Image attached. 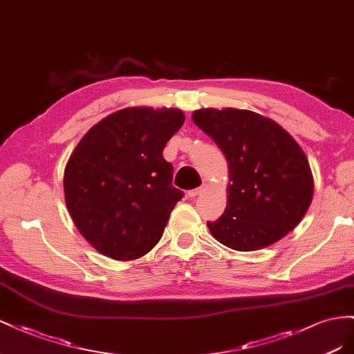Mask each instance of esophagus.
<instances>
[{"mask_svg":"<svg viewBox=\"0 0 354 354\" xmlns=\"http://www.w3.org/2000/svg\"><path fill=\"white\" fill-rule=\"evenodd\" d=\"M206 185H201V187H198V188H196V189H189L188 191V197H197V196H200V194H203L205 191H206Z\"/></svg>","mask_w":354,"mask_h":354,"instance_id":"esophagus-1","label":"esophagus"}]
</instances>
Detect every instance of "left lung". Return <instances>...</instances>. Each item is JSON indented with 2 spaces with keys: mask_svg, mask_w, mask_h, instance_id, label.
I'll return each mask as SVG.
<instances>
[{
  "mask_svg": "<svg viewBox=\"0 0 354 354\" xmlns=\"http://www.w3.org/2000/svg\"><path fill=\"white\" fill-rule=\"evenodd\" d=\"M197 127L228 161L227 207L207 227L219 243L240 252L276 243L304 218L313 200L311 169L286 130L254 111L203 108Z\"/></svg>",
  "mask_w": 354,
  "mask_h": 354,
  "instance_id": "left-lung-1",
  "label": "left lung"
}]
</instances>
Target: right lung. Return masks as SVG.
<instances>
[{
    "label": "right lung",
    "mask_w": 354,
    "mask_h": 354,
    "mask_svg": "<svg viewBox=\"0 0 354 354\" xmlns=\"http://www.w3.org/2000/svg\"><path fill=\"white\" fill-rule=\"evenodd\" d=\"M184 121L176 108H124L100 120L73 151L64 174L65 203L102 255L138 259L163 236L184 197L171 185L174 166L163 149Z\"/></svg>",
    "instance_id": "add662e5"
}]
</instances>
